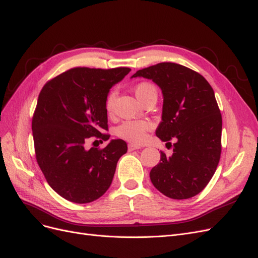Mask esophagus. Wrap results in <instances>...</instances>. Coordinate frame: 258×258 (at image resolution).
<instances>
[{"instance_id": "34e87169", "label": "esophagus", "mask_w": 258, "mask_h": 258, "mask_svg": "<svg viewBox=\"0 0 258 258\" xmlns=\"http://www.w3.org/2000/svg\"><path fill=\"white\" fill-rule=\"evenodd\" d=\"M139 148H141L139 145H135V144H129V145H128V151H129V152L139 150Z\"/></svg>"}]
</instances>
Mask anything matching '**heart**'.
Segmentation results:
<instances>
[{"label": "heart", "mask_w": 258, "mask_h": 258, "mask_svg": "<svg viewBox=\"0 0 258 258\" xmlns=\"http://www.w3.org/2000/svg\"><path fill=\"white\" fill-rule=\"evenodd\" d=\"M136 96L144 103L151 97H157V89L152 83L142 82L136 86ZM115 95L110 92L105 100V108L107 112L112 111ZM152 129V123L148 120H126L116 128V135L129 142L140 144L145 141L146 134Z\"/></svg>", "instance_id": "obj_1"}]
</instances>
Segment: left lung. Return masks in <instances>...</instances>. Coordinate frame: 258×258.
Returning <instances> with one entry per match:
<instances>
[{"mask_svg":"<svg viewBox=\"0 0 258 258\" xmlns=\"http://www.w3.org/2000/svg\"><path fill=\"white\" fill-rule=\"evenodd\" d=\"M138 76L152 80L162 91V120L156 136L167 144L175 139L172 156L160 152L151 181L169 198L196 196L212 178L221 158L222 115L213 88L198 72L172 62L139 70L132 77Z\"/></svg>","mask_w":258,"mask_h":258,"instance_id":"left-lung-1","label":"left lung"}]
</instances>
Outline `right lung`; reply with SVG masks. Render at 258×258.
Segmentation results:
<instances>
[{"label":"right lung","mask_w":258,"mask_h":258,"mask_svg":"<svg viewBox=\"0 0 258 258\" xmlns=\"http://www.w3.org/2000/svg\"><path fill=\"white\" fill-rule=\"evenodd\" d=\"M131 69L73 68L42 88L32 118L36 161L51 188L75 204L100 198L111 186L127 143L112 140L103 148L85 144L91 137L107 141L105 100L112 86ZM100 140V141H101Z\"/></svg>","instance_id":"1"}]
</instances>
